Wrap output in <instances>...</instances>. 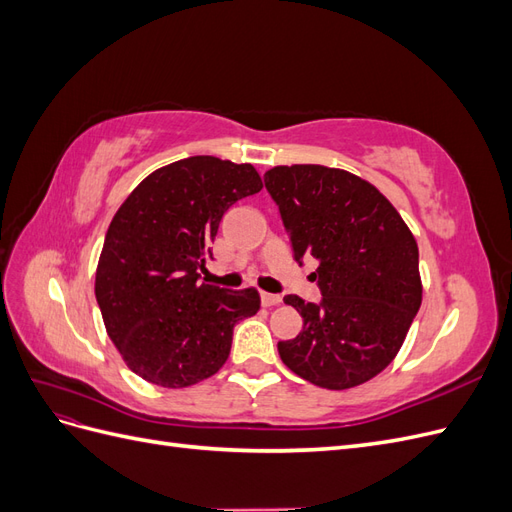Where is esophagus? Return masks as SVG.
<instances>
[{
	"mask_svg": "<svg viewBox=\"0 0 512 512\" xmlns=\"http://www.w3.org/2000/svg\"><path fill=\"white\" fill-rule=\"evenodd\" d=\"M260 301L265 307H273V305L282 303V297H280V294H273V292H260Z\"/></svg>",
	"mask_w": 512,
	"mask_h": 512,
	"instance_id": "34e87169",
	"label": "esophagus"
}]
</instances>
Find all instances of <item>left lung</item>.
Instances as JSON below:
<instances>
[{"label": "left lung", "instance_id": "left-lung-1", "mask_svg": "<svg viewBox=\"0 0 512 512\" xmlns=\"http://www.w3.org/2000/svg\"><path fill=\"white\" fill-rule=\"evenodd\" d=\"M265 188L280 209L294 260H318L322 299L286 294L303 331L277 344L294 374L322 389L359 386L389 365L421 307L418 245L374 185L318 164L275 166Z\"/></svg>", "mask_w": 512, "mask_h": 512}]
</instances>
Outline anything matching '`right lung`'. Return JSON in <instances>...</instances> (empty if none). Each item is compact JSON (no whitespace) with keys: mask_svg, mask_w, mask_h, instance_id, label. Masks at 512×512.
<instances>
[{"mask_svg":"<svg viewBox=\"0 0 512 512\" xmlns=\"http://www.w3.org/2000/svg\"><path fill=\"white\" fill-rule=\"evenodd\" d=\"M262 190L252 164L192 156L136 185L106 230L96 301L108 337L143 380L183 389L226 363L232 329L258 312L256 288L200 282L222 215Z\"/></svg>","mask_w":512,"mask_h":512,"instance_id":"right-lung-1","label":"right lung"}]
</instances>
